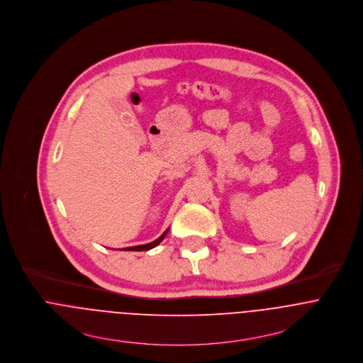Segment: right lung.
<instances>
[{
  "label": "right lung",
  "instance_id": "right-lung-1",
  "mask_svg": "<svg viewBox=\"0 0 363 363\" xmlns=\"http://www.w3.org/2000/svg\"><path fill=\"white\" fill-rule=\"evenodd\" d=\"M168 230L162 234L160 238H157L156 241L150 242V243H146V245H139V246H130V247H123V250H135V252H139V250H149V249H153L155 246H157L160 242L165 238Z\"/></svg>",
  "mask_w": 363,
  "mask_h": 363
}]
</instances>
